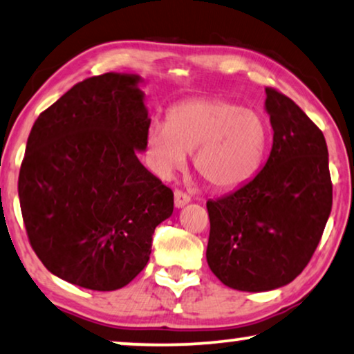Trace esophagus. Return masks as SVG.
Wrapping results in <instances>:
<instances>
[{
	"instance_id": "1",
	"label": "esophagus",
	"mask_w": 354,
	"mask_h": 354,
	"mask_svg": "<svg viewBox=\"0 0 354 354\" xmlns=\"http://www.w3.org/2000/svg\"><path fill=\"white\" fill-rule=\"evenodd\" d=\"M191 202V197L186 194V192L183 191H174V207L176 209H181V207H185L186 204H189Z\"/></svg>"
}]
</instances>
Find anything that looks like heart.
<instances>
[{
  "mask_svg": "<svg viewBox=\"0 0 354 354\" xmlns=\"http://www.w3.org/2000/svg\"><path fill=\"white\" fill-rule=\"evenodd\" d=\"M268 128L256 110L221 98H197L173 106L168 121L152 120L145 133L147 158L162 178L185 168L194 152V168L221 189L241 186L261 167Z\"/></svg>",
  "mask_w": 354,
  "mask_h": 354,
  "instance_id": "1",
  "label": "heart"
}]
</instances>
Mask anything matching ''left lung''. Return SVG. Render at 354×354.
<instances>
[{"mask_svg": "<svg viewBox=\"0 0 354 354\" xmlns=\"http://www.w3.org/2000/svg\"><path fill=\"white\" fill-rule=\"evenodd\" d=\"M273 144L266 165L236 191L207 202V262L221 283L259 293L303 272L332 210L328 150L296 103L266 88Z\"/></svg>", "mask_w": 354, "mask_h": 354, "instance_id": "left-lung-1", "label": "left lung"}]
</instances>
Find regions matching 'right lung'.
Here are the masks:
<instances>
[{
  "mask_svg": "<svg viewBox=\"0 0 354 354\" xmlns=\"http://www.w3.org/2000/svg\"><path fill=\"white\" fill-rule=\"evenodd\" d=\"M138 74L93 75L32 126L19 173L27 236L61 280L122 288L147 266L173 192L139 162L150 122Z\"/></svg>",
  "mask_w": 354,
  "mask_h": 354,
  "instance_id": "right-lung-1",
  "label": "right lung"
}]
</instances>
